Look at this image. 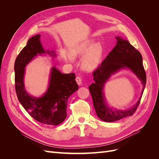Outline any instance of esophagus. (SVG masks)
<instances>
[{
    "label": "esophagus",
    "instance_id": "esophagus-1",
    "mask_svg": "<svg viewBox=\"0 0 159 159\" xmlns=\"http://www.w3.org/2000/svg\"><path fill=\"white\" fill-rule=\"evenodd\" d=\"M75 81H77V83L79 85L82 84V80H81V78L80 76H77L76 78H75Z\"/></svg>",
    "mask_w": 159,
    "mask_h": 159
}]
</instances>
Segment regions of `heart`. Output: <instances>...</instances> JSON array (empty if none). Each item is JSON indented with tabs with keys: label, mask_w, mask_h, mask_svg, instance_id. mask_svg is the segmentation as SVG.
I'll list each match as a JSON object with an SVG mask.
<instances>
[{
	"label": "heart",
	"mask_w": 159,
	"mask_h": 159,
	"mask_svg": "<svg viewBox=\"0 0 159 159\" xmlns=\"http://www.w3.org/2000/svg\"><path fill=\"white\" fill-rule=\"evenodd\" d=\"M88 51L89 52L83 58L82 65L85 70H93L98 68L102 61L103 54L102 46L100 44H95L93 40L85 41L75 48L73 50V54L82 55Z\"/></svg>",
	"instance_id": "1"
}]
</instances>
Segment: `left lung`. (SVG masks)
Segmentation results:
<instances>
[{"label": "left lung", "mask_w": 159, "mask_h": 159, "mask_svg": "<svg viewBox=\"0 0 159 159\" xmlns=\"http://www.w3.org/2000/svg\"><path fill=\"white\" fill-rule=\"evenodd\" d=\"M116 39L117 40L116 46L109 53L102 64L93 71L95 82L89 86L96 113L100 119L105 122H113L133 115L140 103L147 81L141 53L129 41L120 37H116ZM125 67L131 69L142 81L143 85L142 96L136 105L129 110H113L107 107L105 104L102 89L111 75Z\"/></svg>", "instance_id": "1"}]
</instances>
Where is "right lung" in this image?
Returning <instances> with one entry per match:
<instances>
[{"mask_svg":"<svg viewBox=\"0 0 159 159\" xmlns=\"http://www.w3.org/2000/svg\"><path fill=\"white\" fill-rule=\"evenodd\" d=\"M40 37L38 34L30 38L27 45L16 57L14 63L15 90L19 102L32 117L42 123L57 125L66 118L68 99L78 89V85L75 80L74 73L61 74L54 67L48 89L42 97L33 98L26 93L23 81L25 66L38 54L46 52ZM53 53L52 52V55Z\"/></svg>","mask_w":159,"mask_h":159,"instance_id":"obj_1","label":"right lung"}]
</instances>
